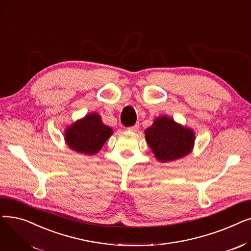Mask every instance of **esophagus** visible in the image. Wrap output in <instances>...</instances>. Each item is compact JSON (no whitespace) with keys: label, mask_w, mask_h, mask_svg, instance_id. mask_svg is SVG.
Listing matches in <instances>:
<instances>
[{"label":"esophagus","mask_w":251,"mask_h":251,"mask_svg":"<svg viewBox=\"0 0 251 251\" xmlns=\"http://www.w3.org/2000/svg\"><path fill=\"white\" fill-rule=\"evenodd\" d=\"M139 129V124H135L133 126H131L128 128L129 131H132V132H136V131Z\"/></svg>","instance_id":"1"}]
</instances>
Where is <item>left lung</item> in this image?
<instances>
[{
    "instance_id": "1",
    "label": "left lung",
    "mask_w": 251,
    "mask_h": 251,
    "mask_svg": "<svg viewBox=\"0 0 251 251\" xmlns=\"http://www.w3.org/2000/svg\"><path fill=\"white\" fill-rule=\"evenodd\" d=\"M144 134L155 157L161 162L178 160L188 154L194 143L193 131L169 117L155 119Z\"/></svg>"
}]
</instances>
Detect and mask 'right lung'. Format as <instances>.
<instances>
[{
	"label": "right lung",
	"instance_id": "right-lung-1",
	"mask_svg": "<svg viewBox=\"0 0 251 251\" xmlns=\"http://www.w3.org/2000/svg\"><path fill=\"white\" fill-rule=\"evenodd\" d=\"M112 129L101 122L100 116L94 113L71 125L66 131L68 146L81 153H97L112 135Z\"/></svg>",
	"mask_w": 251,
	"mask_h": 251
}]
</instances>
